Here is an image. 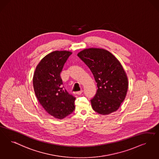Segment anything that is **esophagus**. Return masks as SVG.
<instances>
[{
  "label": "esophagus",
  "instance_id": "obj_1",
  "mask_svg": "<svg viewBox=\"0 0 159 159\" xmlns=\"http://www.w3.org/2000/svg\"><path fill=\"white\" fill-rule=\"evenodd\" d=\"M83 90H80V91H78V92H76V93L77 95H81L82 93Z\"/></svg>",
  "mask_w": 159,
  "mask_h": 159
}]
</instances>
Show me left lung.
<instances>
[{
    "instance_id": "8db88e82",
    "label": "left lung",
    "mask_w": 159,
    "mask_h": 159,
    "mask_svg": "<svg viewBox=\"0 0 159 159\" xmlns=\"http://www.w3.org/2000/svg\"><path fill=\"white\" fill-rule=\"evenodd\" d=\"M77 56L88 66L97 83V92L90 100L93 109L103 115L117 111L128 88L127 75L120 61L102 48L84 49Z\"/></svg>"
}]
</instances>
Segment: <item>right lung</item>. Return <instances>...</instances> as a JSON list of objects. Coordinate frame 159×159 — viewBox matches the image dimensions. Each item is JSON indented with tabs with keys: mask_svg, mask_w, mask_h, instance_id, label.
<instances>
[{
	"mask_svg": "<svg viewBox=\"0 0 159 159\" xmlns=\"http://www.w3.org/2000/svg\"><path fill=\"white\" fill-rule=\"evenodd\" d=\"M72 54L55 51L47 54L38 63L34 74L33 86L38 102L49 114L63 119L75 110L76 98L63 89L60 73Z\"/></svg>",
	"mask_w": 159,
	"mask_h": 159,
	"instance_id": "add662e5",
	"label": "right lung"
}]
</instances>
